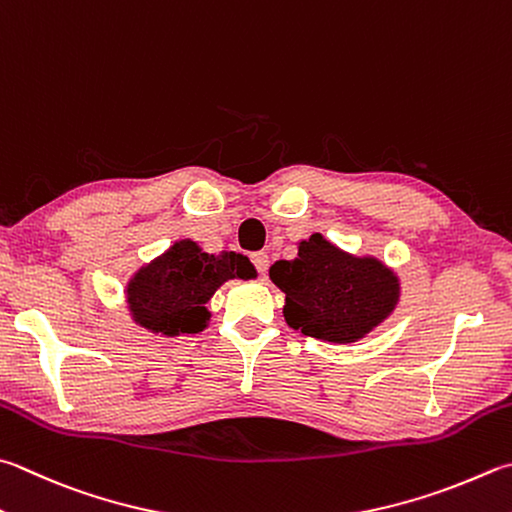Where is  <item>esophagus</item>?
<instances>
[{
	"instance_id": "1",
	"label": "esophagus",
	"mask_w": 512,
	"mask_h": 512,
	"mask_svg": "<svg viewBox=\"0 0 512 512\" xmlns=\"http://www.w3.org/2000/svg\"><path fill=\"white\" fill-rule=\"evenodd\" d=\"M252 263H254V267L258 269V274L265 278L267 267H269V256H267V252H256V254L252 256Z\"/></svg>"
}]
</instances>
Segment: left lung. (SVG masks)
<instances>
[{"instance_id":"1","label":"left lung","mask_w":512,"mask_h":512,"mask_svg":"<svg viewBox=\"0 0 512 512\" xmlns=\"http://www.w3.org/2000/svg\"><path fill=\"white\" fill-rule=\"evenodd\" d=\"M269 278L285 294L289 327L330 343H354L399 303V276L374 256H354L321 234L298 243L294 260H276Z\"/></svg>"}]
</instances>
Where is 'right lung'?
I'll use <instances>...</instances> for the list:
<instances>
[{"label":"right lung","mask_w":512,"mask_h":512,"mask_svg":"<svg viewBox=\"0 0 512 512\" xmlns=\"http://www.w3.org/2000/svg\"><path fill=\"white\" fill-rule=\"evenodd\" d=\"M231 278H256L247 256L207 254L194 240H178L131 276L127 285L131 318L153 334H198L209 323L211 314L205 307L209 298Z\"/></svg>","instance_id":"right-lung-1"}]
</instances>
